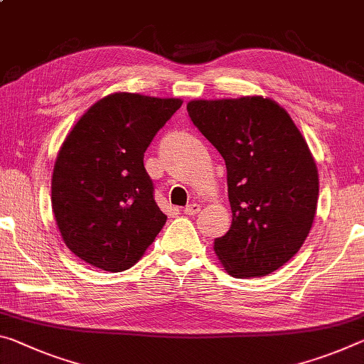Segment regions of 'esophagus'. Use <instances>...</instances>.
Segmentation results:
<instances>
[{"label":"esophagus","mask_w":364,"mask_h":364,"mask_svg":"<svg viewBox=\"0 0 364 364\" xmlns=\"http://www.w3.org/2000/svg\"><path fill=\"white\" fill-rule=\"evenodd\" d=\"M199 210H200V205L196 204V203L184 207V213H186V215H196V213H198Z\"/></svg>","instance_id":"esophagus-1"}]
</instances>
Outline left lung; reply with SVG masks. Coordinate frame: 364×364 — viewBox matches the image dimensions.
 I'll return each instance as SVG.
<instances>
[{
  "instance_id": "left-lung-1",
  "label": "left lung",
  "mask_w": 364,
  "mask_h": 364,
  "mask_svg": "<svg viewBox=\"0 0 364 364\" xmlns=\"http://www.w3.org/2000/svg\"><path fill=\"white\" fill-rule=\"evenodd\" d=\"M189 118L227 165L232 225L213 250L235 279L262 277L296 255L313 227L319 175L290 114L267 97L191 100Z\"/></svg>"
}]
</instances>
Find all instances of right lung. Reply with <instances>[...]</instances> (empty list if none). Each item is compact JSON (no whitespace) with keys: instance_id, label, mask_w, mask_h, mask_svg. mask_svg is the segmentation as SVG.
I'll list each match as a JSON object with an SVG mask.
<instances>
[{"instance_id":"obj_1","label":"right lung","mask_w":364,"mask_h":364,"mask_svg":"<svg viewBox=\"0 0 364 364\" xmlns=\"http://www.w3.org/2000/svg\"><path fill=\"white\" fill-rule=\"evenodd\" d=\"M181 103L114 92L69 131L51 176V207L63 241L84 262L129 269L164 228L144 152Z\"/></svg>"}]
</instances>
